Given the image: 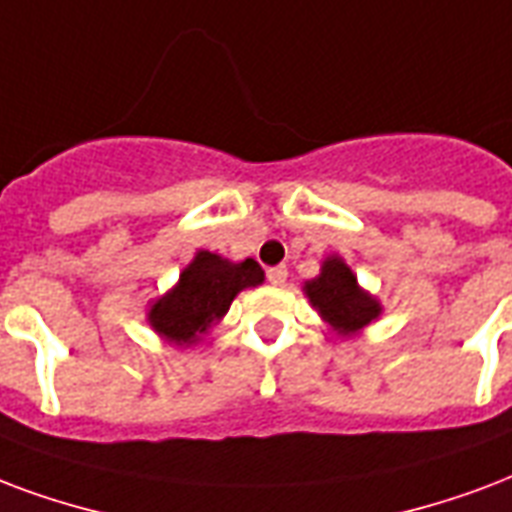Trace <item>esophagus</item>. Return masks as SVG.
Here are the masks:
<instances>
[{"instance_id":"obj_1","label":"esophagus","mask_w":512,"mask_h":512,"mask_svg":"<svg viewBox=\"0 0 512 512\" xmlns=\"http://www.w3.org/2000/svg\"><path fill=\"white\" fill-rule=\"evenodd\" d=\"M265 276H268V282H271L273 287H282V284L287 282V268H284V265H273V268L265 271Z\"/></svg>"}]
</instances>
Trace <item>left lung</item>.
Here are the masks:
<instances>
[{"instance_id": "obj_1", "label": "left lung", "mask_w": 512, "mask_h": 512, "mask_svg": "<svg viewBox=\"0 0 512 512\" xmlns=\"http://www.w3.org/2000/svg\"><path fill=\"white\" fill-rule=\"evenodd\" d=\"M306 295L314 308H319V314L343 335L362 330L381 311L376 300L357 287V276L338 257L325 260L322 273L306 284Z\"/></svg>"}]
</instances>
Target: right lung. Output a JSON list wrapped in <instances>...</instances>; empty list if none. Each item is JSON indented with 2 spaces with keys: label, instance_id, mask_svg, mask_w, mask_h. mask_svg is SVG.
I'll return each instance as SVG.
<instances>
[{
  "label": "right lung",
  "instance_id": "1",
  "mask_svg": "<svg viewBox=\"0 0 512 512\" xmlns=\"http://www.w3.org/2000/svg\"><path fill=\"white\" fill-rule=\"evenodd\" d=\"M263 282V268L249 257L228 263L212 252H198L179 284L150 311L152 327L177 346L195 343L225 314L233 298Z\"/></svg>",
  "mask_w": 512,
  "mask_h": 512
}]
</instances>
